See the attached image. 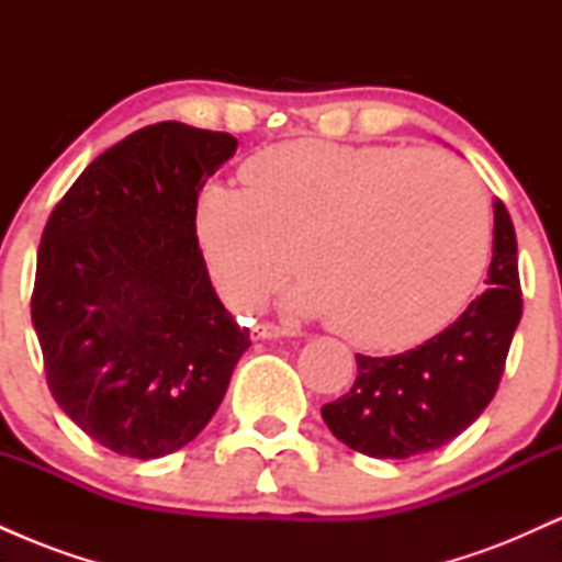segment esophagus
<instances>
[{"label": "esophagus", "instance_id": "esophagus-1", "mask_svg": "<svg viewBox=\"0 0 562 562\" xmlns=\"http://www.w3.org/2000/svg\"><path fill=\"white\" fill-rule=\"evenodd\" d=\"M285 335H295L293 327L274 325V322H259L254 327V338H285Z\"/></svg>", "mask_w": 562, "mask_h": 562}]
</instances>
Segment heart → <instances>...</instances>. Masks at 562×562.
<instances>
[{
    "instance_id": "heart-1",
    "label": "heart",
    "mask_w": 562,
    "mask_h": 562,
    "mask_svg": "<svg viewBox=\"0 0 562 562\" xmlns=\"http://www.w3.org/2000/svg\"><path fill=\"white\" fill-rule=\"evenodd\" d=\"M243 179L195 205L216 288L243 312L280 288L295 244L293 312L330 317L353 346L404 348L441 330L486 267V203L441 153L295 139L256 153Z\"/></svg>"
}]
</instances>
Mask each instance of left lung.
<instances>
[{
	"instance_id": "left-lung-1",
	"label": "left lung",
	"mask_w": 562,
	"mask_h": 562,
	"mask_svg": "<svg viewBox=\"0 0 562 562\" xmlns=\"http://www.w3.org/2000/svg\"><path fill=\"white\" fill-rule=\"evenodd\" d=\"M486 290L447 330L396 357L357 353L351 391L322 406L327 428L353 451L406 460L434 451L479 420L499 389L524 314L518 243L505 203H494Z\"/></svg>"
}]
</instances>
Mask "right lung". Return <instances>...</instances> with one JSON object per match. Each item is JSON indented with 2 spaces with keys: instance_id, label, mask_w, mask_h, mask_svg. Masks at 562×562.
Returning a JSON list of instances; mask_svg holds the SVG:
<instances>
[{
  "instance_id": "right-lung-1",
  "label": "right lung",
  "mask_w": 562,
  "mask_h": 562,
  "mask_svg": "<svg viewBox=\"0 0 562 562\" xmlns=\"http://www.w3.org/2000/svg\"><path fill=\"white\" fill-rule=\"evenodd\" d=\"M235 150L227 132L145 126L94 158L47 218L31 295L47 385L115 454L190 443L250 346L195 235L198 192Z\"/></svg>"
}]
</instances>
